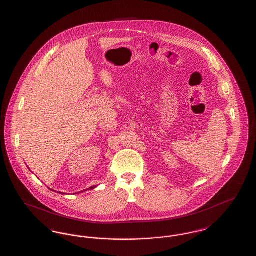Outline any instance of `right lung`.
Listing matches in <instances>:
<instances>
[{"label": "right lung", "mask_w": 256, "mask_h": 256, "mask_svg": "<svg viewBox=\"0 0 256 256\" xmlns=\"http://www.w3.org/2000/svg\"><path fill=\"white\" fill-rule=\"evenodd\" d=\"M94 188H96V186H92V187H90V188H88V189H86V190H84V191H87V190H92V189H94ZM62 194V193H60ZM76 194H78V193H76Z\"/></svg>", "instance_id": "add662e5"}]
</instances>
